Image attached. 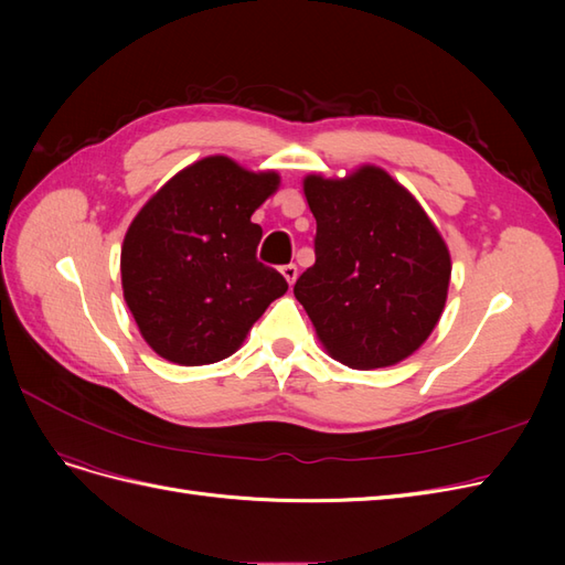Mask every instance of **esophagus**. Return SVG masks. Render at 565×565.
<instances>
[{
	"label": "esophagus",
	"instance_id": "1",
	"mask_svg": "<svg viewBox=\"0 0 565 565\" xmlns=\"http://www.w3.org/2000/svg\"><path fill=\"white\" fill-rule=\"evenodd\" d=\"M280 273H282V276H285V280L289 282V285H295V280H297V266L295 264H285L282 268H280Z\"/></svg>",
	"mask_w": 565,
	"mask_h": 565
}]
</instances>
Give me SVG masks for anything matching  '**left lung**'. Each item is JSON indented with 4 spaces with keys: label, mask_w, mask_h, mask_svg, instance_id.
Here are the masks:
<instances>
[{
    "label": "left lung",
    "mask_w": 565,
    "mask_h": 565,
    "mask_svg": "<svg viewBox=\"0 0 565 565\" xmlns=\"http://www.w3.org/2000/svg\"><path fill=\"white\" fill-rule=\"evenodd\" d=\"M316 216V264L295 297L334 361L374 370L413 355L440 320L450 252L431 218L384 169L344 179L306 177Z\"/></svg>",
    "instance_id": "obj_1"
}]
</instances>
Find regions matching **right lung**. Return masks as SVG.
Returning <instances> with one entry per match:
<instances>
[{"label":"right lung","instance_id":"add662e5","mask_svg":"<svg viewBox=\"0 0 565 565\" xmlns=\"http://www.w3.org/2000/svg\"><path fill=\"white\" fill-rule=\"evenodd\" d=\"M276 172H247L224 156L181 169L125 235L122 289L148 347L179 365H210L241 349L268 303L287 292L256 259L254 210L278 191Z\"/></svg>","mask_w":565,"mask_h":565}]
</instances>
